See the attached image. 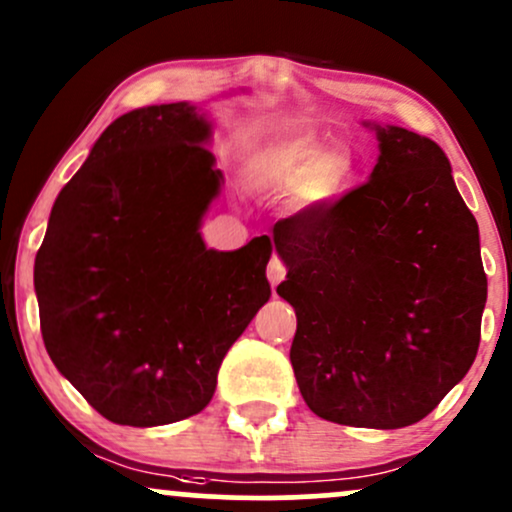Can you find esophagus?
Masks as SVG:
<instances>
[{
    "label": "esophagus",
    "instance_id": "obj_1",
    "mask_svg": "<svg viewBox=\"0 0 512 512\" xmlns=\"http://www.w3.org/2000/svg\"><path fill=\"white\" fill-rule=\"evenodd\" d=\"M284 276H286V264L274 255L272 260H269V267H267V279H269V284H272V289L284 281Z\"/></svg>",
    "mask_w": 512,
    "mask_h": 512
}]
</instances>
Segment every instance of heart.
I'll use <instances>...</instances> for the list:
<instances>
[{"mask_svg":"<svg viewBox=\"0 0 512 512\" xmlns=\"http://www.w3.org/2000/svg\"><path fill=\"white\" fill-rule=\"evenodd\" d=\"M354 151L342 142L322 144L315 134H293L262 146L248 158L250 185L264 192L293 190L296 211H322L344 197L354 180Z\"/></svg>","mask_w":512,"mask_h":512,"instance_id":"obj_1","label":"heart"}]
</instances>
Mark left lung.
Masks as SVG:
<instances>
[{
  "instance_id": "1",
  "label": "left lung",
  "mask_w": 512,
  "mask_h": 512,
  "mask_svg": "<svg viewBox=\"0 0 512 512\" xmlns=\"http://www.w3.org/2000/svg\"><path fill=\"white\" fill-rule=\"evenodd\" d=\"M378 137L366 185L274 226L296 310L291 366L320 419L358 428L421 421L477 358L486 274L479 226L428 137Z\"/></svg>"
}]
</instances>
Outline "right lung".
Returning a JSON list of instances; mask_svg holds the SVG:
<instances>
[{
    "mask_svg": "<svg viewBox=\"0 0 512 512\" xmlns=\"http://www.w3.org/2000/svg\"><path fill=\"white\" fill-rule=\"evenodd\" d=\"M209 139L185 101L117 117L57 195L35 255L45 349L113 424L199 414L272 296L267 236L219 252L199 233L223 185Z\"/></svg>",
    "mask_w": 512,
    "mask_h": 512,
    "instance_id": "1",
    "label": "right lung"
}]
</instances>
